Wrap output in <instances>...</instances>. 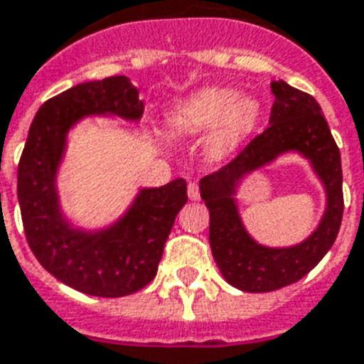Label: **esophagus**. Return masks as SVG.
I'll return each instance as SVG.
<instances>
[{
  "instance_id": "esophagus-1",
  "label": "esophagus",
  "mask_w": 364,
  "mask_h": 364,
  "mask_svg": "<svg viewBox=\"0 0 364 364\" xmlns=\"http://www.w3.org/2000/svg\"><path fill=\"white\" fill-rule=\"evenodd\" d=\"M187 193H189L191 200H198L200 198V187H198V183L191 181L189 187H187Z\"/></svg>"
}]
</instances>
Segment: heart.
Here are the masks:
<instances>
[{"label":"heart","mask_w":364,"mask_h":364,"mask_svg":"<svg viewBox=\"0 0 364 364\" xmlns=\"http://www.w3.org/2000/svg\"><path fill=\"white\" fill-rule=\"evenodd\" d=\"M260 104L252 96H237L228 88H204L175 106L169 127L179 134L210 133V150L223 154L235 148L255 129Z\"/></svg>","instance_id":"obj_1"}]
</instances>
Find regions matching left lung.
Returning <instances> with one entry per match:
<instances>
[{
    "instance_id": "left-lung-1",
    "label": "left lung",
    "mask_w": 364,
    "mask_h": 364,
    "mask_svg": "<svg viewBox=\"0 0 364 364\" xmlns=\"http://www.w3.org/2000/svg\"><path fill=\"white\" fill-rule=\"evenodd\" d=\"M276 96L270 127L255 136L222 169L200 179V196L210 212V247L228 284L247 293L276 291L305 278L338 237L343 216L341 156L318 102L284 80L272 82ZM285 151L311 161L326 191V210L319 228L293 247H264L244 230L235 195L238 183Z\"/></svg>"
}]
</instances>
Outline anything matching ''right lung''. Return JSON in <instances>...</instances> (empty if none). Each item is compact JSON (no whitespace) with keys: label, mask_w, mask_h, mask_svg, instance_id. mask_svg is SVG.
<instances>
[{"label":"right lung","mask_w":364,"mask_h":364,"mask_svg":"<svg viewBox=\"0 0 364 364\" xmlns=\"http://www.w3.org/2000/svg\"><path fill=\"white\" fill-rule=\"evenodd\" d=\"M144 104L127 77L82 82L58 94L32 119L17 171L24 235L46 270L86 295L123 297L154 279L175 216L187 203V181L141 189L123 216L104 230L73 228L58 195L67 133L90 115L139 121Z\"/></svg>","instance_id":"add662e5"}]
</instances>
